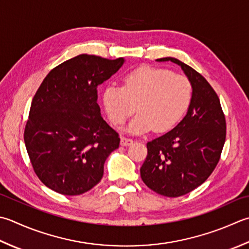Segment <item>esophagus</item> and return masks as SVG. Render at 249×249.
I'll return each mask as SVG.
<instances>
[{"mask_svg": "<svg viewBox=\"0 0 249 249\" xmlns=\"http://www.w3.org/2000/svg\"><path fill=\"white\" fill-rule=\"evenodd\" d=\"M133 139H129V138H126V137H121V145H123V147H128V145L133 144Z\"/></svg>", "mask_w": 249, "mask_h": 249, "instance_id": "esophagus-1", "label": "esophagus"}]
</instances>
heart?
Wrapping results in <instances>:
<instances>
[{"label":"heart","mask_w":249,"mask_h":249,"mask_svg":"<svg viewBox=\"0 0 249 249\" xmlns=\"http://www.w3.org/2000/svg\"><path fill=\"white\" fill-rule=\"evenodd\" d=\"M192 98L191 83L186 76L155 67H140L124 77L123 87L109 85L104 105L115 125L123 124L136 111L139 113L125 127L128 134L151 130L167 131L186 113Z\"/></svg>","instance_id":"heart-1"}]
</instances>
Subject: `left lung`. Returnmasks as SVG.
Wrapping results in <instances>:
<instances>
[{
	"mask_svg": "<svg viewBox=\"0 0 249 249\" xmlns=\"http://www.w3.org/2000/svg\"><path fill=\"white\" fill-rule=\"evenodd\" d=\"M157 61L181 67L191 83L192 98L184 118L147 143L140 176L154 192L178 197L205 182L217 166L226 141V119L215 90L198 72L173 57Z\"/></svg>",
	"mask_w": 249,
	"mask_h": 249,
	"instance_id": "obj_1",
	"label": "left lung"
}]
</instances>
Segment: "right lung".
Wrapping results in <instances>:
<instances>
[{
	"mask_svg": "<svg viewBox=\"0 0 249 249\" xmlns=\"http://www.w3.org/2000/svg\"><path fill=\"white\" fill-rule=\"evenodd\" d=\"M124 62L81 53L53 68L34 95L24 143L36 176L55 192L89 191L119 148V134L101 116L97 89Z\"/></svg>",
	"mask_w": 249,
	"mask_h": 249,
	"instance_id": "obj_1",
	"label": "right lung"
}]
</instances>
